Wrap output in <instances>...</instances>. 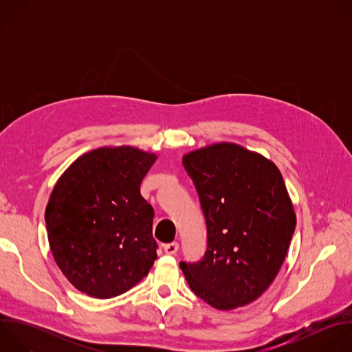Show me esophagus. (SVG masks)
<instances>
[{"instance_id":"esophagus-1","label":"esophagus","mask_w":352,"mask_h":352,"mask_svg":"<svg viewBox=\"0 0 352 352\" xmlns=\"http://www.w3.org/2000/svg\"><path fill=\"white\" fill-rule=\"evenodd\" d=\"M178 248H179L178 242H170V243H166V245L163 246L164 252H166L167 255H175V254L178 252Z\"/></svg>"}]
</instances>
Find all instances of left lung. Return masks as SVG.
I'll use <instances>...</instances> for the list:
<instances>
[{
    "mask_svg": "<svg viewBox=\"0 0 352 352\" xmlns=\"http://www.w3.org/2000/svg\"><path fill=\"white\" fill-rule=\"evenodd\" d=\"M182 164L208 228L202 261L179 263L190 289L220 311L254 302L274 281L296 223L280 170L228 142L193 150Z\"/></svg>",
    "mask_w": 352,
    "mask_h": 352,
    "instance_id": "8db88e82",
    "label": "left lung"
}]
</instances>
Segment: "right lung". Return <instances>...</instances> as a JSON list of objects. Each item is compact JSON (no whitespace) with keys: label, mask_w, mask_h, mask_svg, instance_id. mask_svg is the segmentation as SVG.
I'll use <instances>...</instances> for the list:
<instances>
[{"label":"right lung","mask_w":352,"mask_h":352,"mask_svg":"<svg viewBox=\"0 0 352 352\" xmlns=\"http://www.w3.org/2000/svg\"><path fill=\"white\" fill-rule=\"evenodd\" d=\"M157 156L132 146L98 147L57 181L45 208L50 249L68 281L93 298L136 285L157 259L155 212L140 184Z\"/></svg>","instance_id":"right-lung-1"}]
</instances>
